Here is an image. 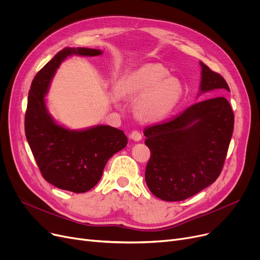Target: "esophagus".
Here are the masks:
<instances>
[{"label":"esophagus","instance_id":"1","mask_svg":"<svg viewBox=\"0 0 260 260\" xmlns=\"http://www.w3.org/2000/svg\"><path fill=\"white\" fill-rule=\"evenodd\" d=\"M129 137H131V139H133L134 141H140V140L142 139V135H141V133H140L139 131L135 129V131H133V132L129 134Z\"/></svg>","mask_w":260,"mask_h":260}]
</instances>
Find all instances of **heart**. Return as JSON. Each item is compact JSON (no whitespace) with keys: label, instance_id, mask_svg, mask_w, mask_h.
<instances>
[{"label":"heart","instance_id":"1","mask_svg":"<svg viewBox=\"0 0 260 260\" xmlns=\"http://www.w3.org/2000/svg\"><path fill=\"white\" fill-rule=\"evenodd\" d=\"M180 81L169 76L162 64L149 63L133 71L117 86V93L123 99H135L136 112L144 120L156 121L166 118L178 104L182 95Z\"/></svg>","mask_w":260,"mask_h":260}]
</instances>
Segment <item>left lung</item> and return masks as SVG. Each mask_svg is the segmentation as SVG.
I'll use <instances>...</instances> for the list:
<instances>
[{"mask_svg":"<svg viewBox=\"0 0 260 260\" xmlns=\"http://www.w3.org/2000/svg\"><path fill=\"white\" fill-rule=\"evenodd\" d=\"M201 92L215 98L190 105L171 120L146 126L143 134L151 151L145 181L166 201H181L199 193L219 177L234 129V114L222 97L230 91L221 75L200 62Z\"/></svg>","mask_w":260,"mask_h":260,"instance_id":"8db88e82","label":"left lung"}]
</instances>
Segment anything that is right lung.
Wrapping results in <instances>:
<instances>
[{
	"label": "right lung",
	"instance_id": "obj_1",
	"mask_svg": "<svg viewBox=\"0 0 260 260\" xmlns=\"http://www.w3.org/2000/svg\"><path fill=\"white\" fill-rule=\"evenodd\" d=\"M102 51L70 48L59 51L32 80L25 113V135L43 178L58 188L85 193L101 179L108 159L127 144L121 129L98 125L81 132L54 122L45 106V93L61 62L72 54L94 57Z\"/></svg>",
	"mask_w": 260,
	"mask_h": 260
}]
</instances>
